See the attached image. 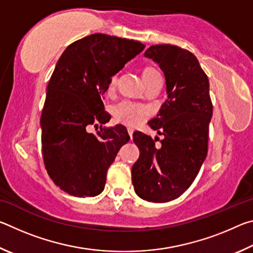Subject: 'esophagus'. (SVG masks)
I'll return each instance as SVG.
<instances>
[{"label":"esophagus","mask_w":253,"mask_h":253,"mask_svg":"<svg viewBox=\"0 0 253 253\" xmlns=\"http://www.w3.org/2000/svg\"><path fill=\"white\" fill-rule=\"evenodd\" d=\"M127 131H128V135H129L130 139H131L132 138V129H131V128H127Z\"/></svg>","instance_id":"34e87169"}]
</instances>
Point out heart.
Wrapping results in <instances>:
<instances>
[{
    "instance_id": "b5f03b06",
    "label": "heart",
    "mask_w": 253,
    "mask_h": 253,
    "mask_svg": "<svg viewBox=\"0 0 253 253\" xmlns=\"http://www.w3.org/2000/svg\"><path fill=\"white\" fill-rule=\"evenodd\" d=\"M160 74L158 71L153 67H145L142 70V78L144 80L146 87L152 84L154 80L160 78ZM117 77L114 76L111 77L109 81V89L114 88L116 84ZM114 115L116 117L117 121L122 122L128 126H137L144 121L145 116H146V110L143 106L132 104L130 101H123L121 104L117 105L114 109Z\"/></svg>"
}]
</instances>
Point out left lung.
Wrapping results in <instances>:
<instances>
[{"mask_svg":"<svg viewBox=\"0 0 253 253\" xmlns=\"http://www.w3.org/2000/svg\"><path fill=\"white\" fill-rule=\"evenodd\" d=\"M144 55L157 62L165 76L168 98L157 117L148 122L164 139L156 147L158 137L132 134L139 157L132 165L131 181L140 199L164 203L181 196L198 175L208 154L213 106L208 76L193 53L156 44Z\"/></svg>","mask_w":253,"mask_h":253,"instance_id":"8db88e82","label":"left lung"}]
</instances>
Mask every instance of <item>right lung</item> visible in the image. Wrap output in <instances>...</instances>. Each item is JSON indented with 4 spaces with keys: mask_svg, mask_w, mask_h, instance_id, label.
I'll return each instance as SVG.
<instances>
[{
    "mask_svg": "<svg viewBox=\"0 0 253 253\" xmlns=\"http://www.w3.org/2000/svg\"><path fill=\"white\" fill-rule=\"evenodd\" d=\"M135 40L95 33L71 43L61 54L46 87L41 115L42 155L46 172L68 194H100L107 170L129 140L126 127H87L109 122L104 95L111 77L144 50Z\"/></svg>",
    "mask_w": 253,
    "mask_h": 253,
    "instance_id": "right-lung-1",
    "label": "right lung"
}]
</instances>
